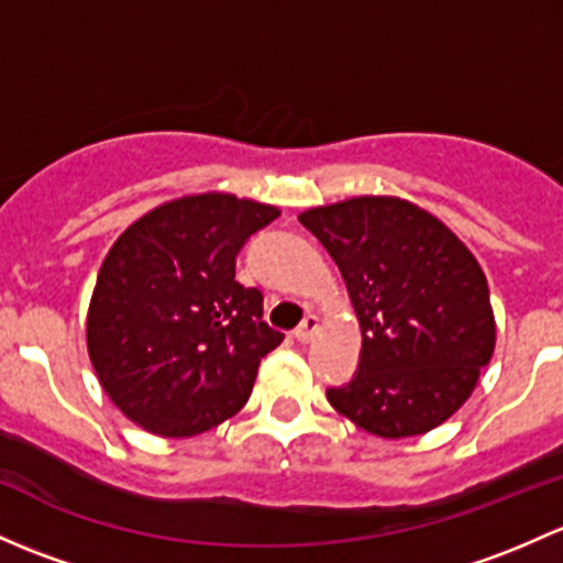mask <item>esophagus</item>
<instances>
[{
    "label": "esophagus",
    "mask_w": 563,
    "mask_h": 563,
    "mask_svg": "<svg viewBox=\"0 0 563 563\" xmlns=\"http://www.w3.org/2000/svg\"><path fill=\"white\" fill-rule=\"evenodd\" d=\"M318 329H321V321H318V316H305V321L299 323L297 331H294V336H297V342L305 345V342H310L312 336H316Z\"/></svg>",
    "instance_id": "34e87169"
}]
</instances>
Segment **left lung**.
Segmentation results:
<instances>
[{
  "label": "left lung",
  "instance_id": "8db88e82",
  "mask_svg": "<svg viewBox=\"0 0 563 563\" xmlns=\"http://www.w3.org/2000/svg\"><path fill=\"white\" fill-rule=\"evenodd\" d=\"M299 221L340 266L361 327L358 372L327 390L329 405L383 440L445 423L496 345L488 280L470 247L399 197L310 207Z\"/></svg>",
  "mask_w": 563,
  "mask_h": 563
}]
</instances>
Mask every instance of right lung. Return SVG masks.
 Here are the masks:
<instances>
[{"mask_svg":"<svg viewBox=\"0 0 563 563\" xmlns=\"http://www.w3.org/2000/svg\"><path fill=\"white\" fill-rule=\"evenodd\" d=\"M277 216L275 205L234 194H188L112 242L86 345L129 421L158 437H197L242 410L283 334L262 321V291L234 280V258Z\"/></svg>","mask_w":563,"mask_h":563,"instance_id":"add662e5","label":"right lung"}]
</instances>
